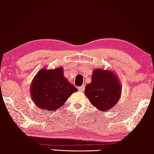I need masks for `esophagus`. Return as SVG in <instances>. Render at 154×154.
I'll list each match as a JSON object with an SVG mask.
<instances>
[{
	"label": "esophagus",
	"mask_w": 154,
	"mask_h": 154,
	"mask_svg": "<svg viewBox=\"0 0 154 154\" xmlns=\"http://www.w3.org/2000/svg\"><path fill=\"white\" fill-rule=\"evenodd\" d=\"M79 89V91H84V89H85V86L83 85L82 86H79V89Z\"/></svg>",
	"instance_id": "34e87169"
}]
</instances>
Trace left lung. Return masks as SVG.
<instances>
[{
    "label": "left lung",
    "mask_w": 154,
    "mask_h": 154,
    "mask_svg": "<svg viewBox=\"0 0 154 154\" xmlns=\"http://www.w3.org/2000/svg\"><path fill=\"white\" fill-rule=\"evenodd\" d=\"M85 94L94 107L106 112L117 104L120 98V83L113 72L96 69L93 71L91 83L86 86Z\"/></svg>",
    "instance_id": "1"
}]
</instances>
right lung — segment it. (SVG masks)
Segmentation results:
<instances>
[{"instance_id":"add662e5","label":"right lung","mask_w":154,"mask_h":154,"mask_svg":"<svg viewBox=\"0 0 154 154\" xmlns=\"http://www.w3.org/2000/svg\"><path fill=\"white\" fill-rule=\"evenodd\" d=\"M77 89L63 75V68L42 69L36 74L30 86L32 99L44 110L55 111L64 105Z\"/></svg>"}]
</instances>
